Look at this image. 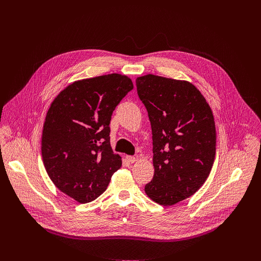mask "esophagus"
Segmentation results:
<instances>
[{"instance_id":"1","label":"esophagus","mask_w":261,"mask_h":261,"mask_svg":"<svg viewBox=\"0 0 261 261\" xmlns=\"http://www.w3.org/2000/svg\"><path fill=\"white\" fill-rule=\"evenodd\" d=\"M126 160L129 162V163H134L136 161V158L135 157H132V156H127L126 157Z\"/></svg>"}]
</instances>
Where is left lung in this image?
Returning <instances> with one entry per match:
<instances>
[{"label":"left lung","instance_id":"left-lung-1","mask_svg":"<svg viewBox=\"0 0 261 261\" xmlns=\"http://www.w3.org/2000/svg\"><path fill=\"white\" fill-rule=\"evenodd\" d=\"M153 134L154 177L144 192L161 205L192 196L206 180L216 155L213 111L187 81L146 74L136 79Z\"/></svg>","mask_w":261,"mask_h":261}]
</instances>
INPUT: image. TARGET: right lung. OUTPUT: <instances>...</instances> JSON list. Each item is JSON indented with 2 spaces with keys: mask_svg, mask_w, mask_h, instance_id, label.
Returning <instances> with one entry per match:
<instances>
[{
  "mask_svg": "<svg viewBox=\"0 0 261 261\" xmlns=\"http://www.w3.org/2000/svg\"><path fill=\"white\" fill-rule=\"evenodd\" d=\"M133 89L119 73L76 81L55 98L46 114L41 153L56 187L80 203L99 197L122 158L110 145V120Z\"/></svg>",
  "mask_w": 261,
  "mask_h": 261,
  "instance_id": "add662e5",
  "label": "right lung"
}]
</instances>
